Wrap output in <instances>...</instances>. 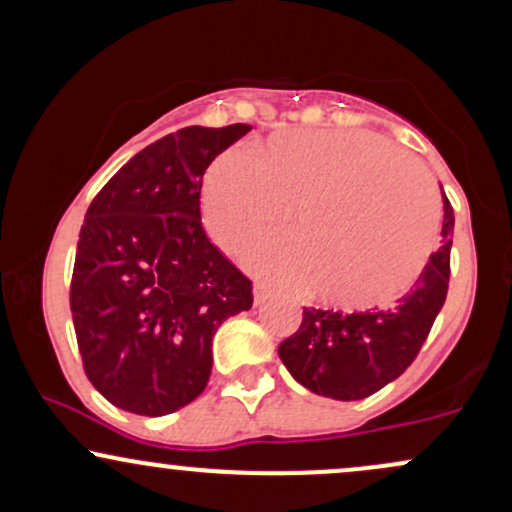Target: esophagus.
Listing matches in <instances>:
<instances>
[{
  "label": "esophagus",
  "instance_id": "esophagus-1",
  "mask_svg": "<svg viewBox=\"0 0 512 512\" xmlns=\"http://www.w3.org/2000/svg\"><path fill=\"white\" fill-rule=\"evenodd\" d=\"M267 301H269V289H267V286L257 284L255 286V305H262V303H267Z\"/></svg>",
  "mask_w": 512,
  "mask_h": 512
}]
</instances>
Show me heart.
<instances>
[{"label": "heart", "instance_id": "b5f03b06", "mask_svg": "<svg viewBox=\"0 0 512 512\" xmlns=\"http://www.w3.org/2000/svg\"><path fill=\"white\" fill-rule=\"evenodd\" d=\"M296 238L248 252L252 272L310 289L337 308L395 303L438 240L440 207L426 173L366 129H293L255 156L226 151L209 168L204 223L223 250H243L289 221Z\"/></svg>", "mask_w": 512, "mask_h": 512}]
</instances>
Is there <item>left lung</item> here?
Masks as SVG:
<instances>
[{"mask_svg": "<svg viewBox=\"0 0 512 512\" xmlns=\"http://www.w3.org/2000/svg\"><path fill=\"white\" fill-rule=\"evenodd\" d=\"M443 211V245L392 308L366 313L303 308L301 327L279 344V358L298 383L315 395L354 402L383 390L411 366L448 296L455 214L445 195Z\"/></svg>", "mask_w": 512, "mask_h": 512, "instance_id": "obj_1", "label": "left lung"}]
</instances>
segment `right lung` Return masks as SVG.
<instances>
[{
  "mask_svg": "<svg viewBox=\"0 0 512 512\" xmlns=\"http://www.w3.org/2000/svg\"><path fill=\"white\" fill-rule=\"evenodd\" d=\"M250 125L185 127L105 182L76 245L72 305L84 370L115 407L178 411L204 392L211 337L252 308V284L207 238L202 180Z\"/></svg>",
  "mask_w": 512,
  "mask_h": 512,
  "instance_id": "1",
  "label": "right lung"
}]
</instances>
